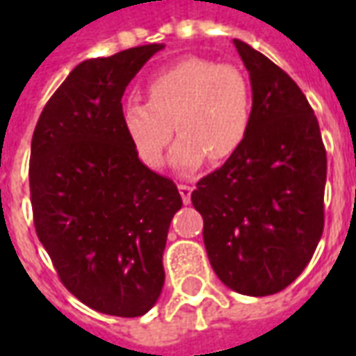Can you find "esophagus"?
I'll return each mask as SVG.
<instances>
[{
	"mask_svg": "<svg viewBox=\"0 0 356 356\" xmlns=\"http://www.w3.org/2000/svg\"><path fill=\"white\" fill-rule=\"evenodd\" d=\"M179 194H181L183 202L188 204V202H191V194H193V186L186 185V183H181V185H179Z\"/></svg>",
	"mask_w": 356,
	"mask_h": 356,
	"instance_id": "1",
	"label": "esophagus"
}]
</instances>
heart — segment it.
Segmentation results:
<instances>
[{
	"label": "heart",
	"mask_w": 356,
	"mask_h": 356,
	"mask_svg": "<svg viewBox=\"0 0 356 356\" xmlns=\"http://www.w3.org/2000/svg\"><path fill=\"white\" fill-rule=\"evenodd\" d=\"M148 102L122 106V127L135 154L158 170L175 131L171 163L193 171L208 160H225L246 140L252 97L246 78L229 65L200 57L181 58L147 81Z\"/></svg>",
	"instance_id": "heart-1"
}]
</instances>
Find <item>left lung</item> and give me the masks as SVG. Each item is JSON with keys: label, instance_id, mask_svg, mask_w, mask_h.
I'll return each instance as SVG.
<instances>
[{"label": "left lung", "instance_id": "left-lung-1", "mask_svg": "<svg viewBox=\"0 0 356 356\" xmlns=\"http://www.w3.org/2000/svg\"><path fill=\"white\" fill-rule=\"evenodd\" d=\"M252 83L244 145L191 196L219 280L244 296L284 290L311 261L324 229L326 150L311 104L282 68L232 40Z\"/></svg>", "mask_w": 356, "mask_h": 356}]
</instances>
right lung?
I'll list each match as a JSON object with an SVG mask.
<instances>
[{
  "instance_id": "obj_1",
  "label": "right lung",
  "mask_w": 356,
  "mask_h": 356,
  "mask_svg": "<svg viewBox=\"0 0 356 356\" xmlns=\"http://www.w3.org/2000/svg\"><path fill=\"white\" fill-rule=\"evenodd\" d=\"M150 43L83 60L45 104L32 137L30 196L38 238L66 290L112 316L160 298L163 250L183 200L140 162L122 127V97Z\"/></svg>"
}]
</instances>
